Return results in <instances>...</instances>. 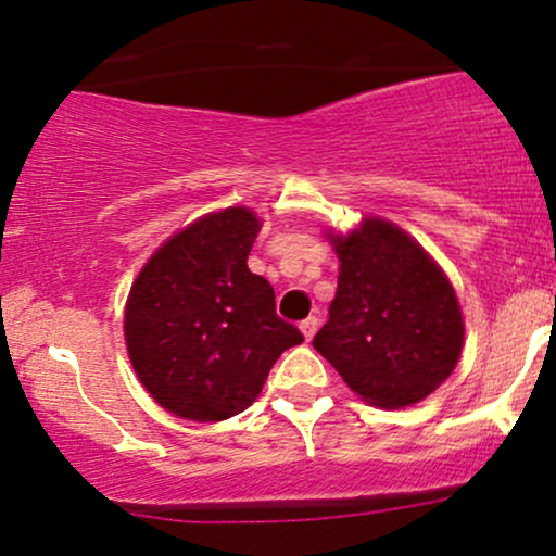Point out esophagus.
Instances as JSON below:
<instances>
[{"mask_svg": "<svg viewBox=\"0 0 556 556\" xmlns=\"http://www.w3.org/2000/svg\"><path fill=\"white\" fill-rule=\"evenodd\" d=\"M300 331H303L305 342H311V339L316 337V331H318V318L316 316H307L303 324H300Z\"/></svg>", "mask_w": 556, "mask_h": 556, "instance_id": "1", "label": "esophagus"}]
</instances>
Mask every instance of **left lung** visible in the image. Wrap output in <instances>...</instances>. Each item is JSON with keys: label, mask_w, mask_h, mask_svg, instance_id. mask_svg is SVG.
<instances>
[{"label": "left lung", "mask_w": 556, "mask_h": 556, "mask_svg": "<svg viewBox=\"0 0 556 556\" xmlns=\"http://www.w3.org/2000/svg\"><path fill=\"white\" fill-rule=\"evenodd\" d=\"M329 240L339 285L313 346L367 404L401 409L430 396L464 346V316L443 269L378 217Z\"/></svg>", "instance_id": "1"}]
</instances>
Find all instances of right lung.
I'll return each instance as SVG.
<instances>
[{"label": "right lung", "instance_id": "1", "mask_svg": "<svg viewBox=\"0 0 556 556\" xmlns=\"http://www.w3.org/2000/svg\"><path fill=\"white\" fill-rule=\"evenodd\" d=\"M261 219L245 206L199 217L134 279L124 337L134 372L163 409L223 422L258 399L279 354L303 342L249 269Z\"/></svg>", "mask_w": 556, "mask_h": 556}]
</instances>
